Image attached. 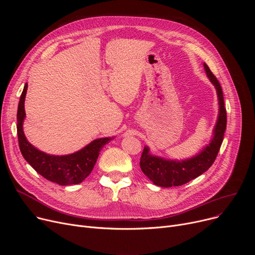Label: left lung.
Segmentation results:
<instances>
[{
	"label": "left lung",
	"instance_id": "8db88e82",
	"mask_svg": "<svg viewBox=\"0 0 255 255\" xmlns=\"http://www.w3.org/2000/svg\"><path fill=\"white\" fill-rule=\"evenodd\" d=\"M203 65L210 82L216 89L219 104L217 122L213 129L212 139L198 154L184 160L165 159L153 155L149 146L145 145L139 165L144 175L157 186L165 187V188L181 186L197 178L211 167L220 150L226 129V110L224 107L223 93L219 82L214 76L208 65L206 63Z\"/></svg>",
	"mask_w": 255,
	"mask_h": 255
}]
</instances>
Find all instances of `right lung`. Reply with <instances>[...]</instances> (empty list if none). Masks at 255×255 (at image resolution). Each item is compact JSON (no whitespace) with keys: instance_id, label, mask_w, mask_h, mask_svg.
Returning a JSON list of instances; mask_svg holds the SVG:
<instances>
[{"instance_id":"1","label":"right lung","mask_w":255,"mask_h":255,"mask_svg":"<svg viewBox=\"0 0 255 255\" xmlns=\"http://www.w3.org/2000/svg\"><path fill=\"white\" fill-rule=\"evenodd\" d=\"M28 84L24 85L17 109V136L20 152L38 173L46 180L62 186L82 183L91 173L103 146L115 137L94 139L82 150L68 155H49L30 143L23 133L25 118L24 99Z\"/></svg>"}]
</instances>
